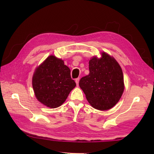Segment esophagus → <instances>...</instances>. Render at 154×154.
Wrapping results in <instances>:
<instances>
[{
    "mask_svg": "<svg viewBox=\"0 0 154 154\" xmlns=\"http://www.w3.org/2000/svg\"><path fill=\"white\" fill-rule=\"evenodd\" d=\"M79 80H80V79H79V78H77V79H75V82H76V84H77V86L79 85Z\"/></svg>",
    "mask_w": 154,
    "mask_h": 154,
    "instance_id": "1",
    "label": "esophagus"
}]
</instances>
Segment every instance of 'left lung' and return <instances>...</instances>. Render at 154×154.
Instances as JSON below:
<instances>
[{
    "instance_id": "8db88e82",
    "label": "left lung",
    "mask_w": 154,
    "mask_h": 154,
    "mask_svg": "<svg viewBox=\"0 0 154 154\" xmlns=\"http://www.w3.org/2000/svg\"><path fill=\"white\" fill-rule=\"evenodd\" d=\"M89 74L81 78L79 86L91 106L100 110L111 109L124 90L123 72L118 62L107 54L89 61Z\"/></svg>"
}]
</instances>
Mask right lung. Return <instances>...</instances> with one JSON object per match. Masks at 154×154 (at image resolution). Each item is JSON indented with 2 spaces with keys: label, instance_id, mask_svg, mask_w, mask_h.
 I'll return each instance as SVG.
<instances>
[{
  "label": "right lung",
  "instance_id": "1",
  "mask_svg": "<svg viewBox=\"0 0 154 154\" xmlns=\"http://www.w3.org/2000/svg\"><path fill=\"white\" fill-rule=\"evenodd\" d=\"M75 86L70 69L62 59L54 55L48 57L37 68L32 77L36 98L50 108L60 106Z\"/></svg>",
  "mask_w": 154,
  "mask_h": 154
}]
</instances>
